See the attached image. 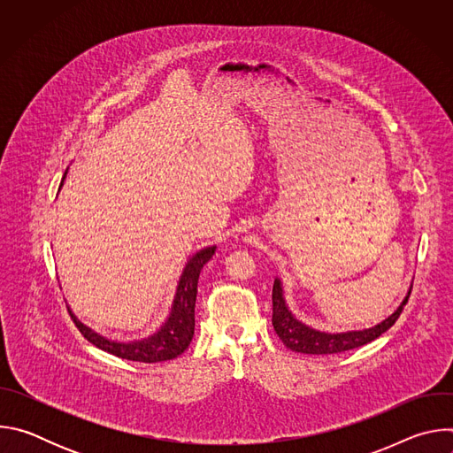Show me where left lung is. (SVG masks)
I'll list each match as a JSON object with an SVG mask.
<instances>
[{
	"label": "left lung",
	"instance_id": "obj_1",
	"mask_svg": "<svg viewBox=\"0 0 453 453\" xmlns=\"http://www.w3.org/2000/svg\"><path fill=\"white\" fill-rule=\"evenodd\" d=\"M412 285L407 290V296L403 301L398 304V308L383 320H380L378 325L364 328V330H349V332H320L315 330L308 325H304L303 320H299L292 310L287 304L285 299V290L281 280L276 276L274 278V287H273V326L281 342L297 353H306V355H332V353H342L348 349L360 348L374 339H378L381 334L389 330L396 319L400 317L405 303L409 301Z\"/></svg>",
	"mask_w": 453,
	"mask_h": 453
}]
</instances>
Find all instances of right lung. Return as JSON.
<instances>
[{"label": "right lung", "mask_w": 453, "mask_h": 453, "mask_svg": "<svg viewBox=\"0 0 453 453\" xmlns=\"http://www.w3.org/2000/svg\"><path fill=\"white\" fill-rule=\"evenodd\" d=\"M66 175H68V170L64 172L60 188H62L64 180H66ZM215 250H217V245H208L197 252H193L188 257L184 264V269L179 276L168 315L161 322V326L149 337L134 339V341L107 339V337L96 334L95 330H91L89 326H86L84 322L79 320V317L68 306L77 328L91 344H95L96 348L114 355V357H119V358L154 364V362H165V360H172V358L179 357L189 346L193 332H196L197 283H199L203 267L211 260Z\"/></svg>", "instance_id": "right-lung-1"}]
</instances>
